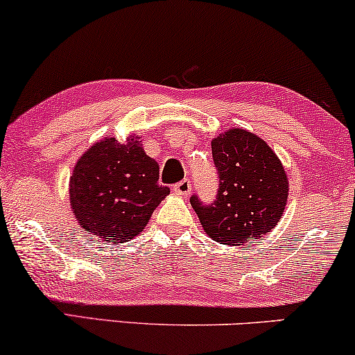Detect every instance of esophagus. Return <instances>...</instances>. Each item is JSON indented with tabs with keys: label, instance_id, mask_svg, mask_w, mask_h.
I'll return each mask as SVG.
<instances>
[{
	"label": "esophagus",
	"instance_id": "34e87169",
	"mask_svg": "<svg viewBox=\"0 0 355 355\" xmlns=\"http://www.w3.org/2000/svg\"><path fill=\"white\" fill-rule=\"evenodd\" d=\"M173 191L177 193V195H182V196L190 195V191H191V183H190V180H182V182L175 183V185H173Z\"/></svg>",
	"mask_w": 355,
	"mask_h": 355
}]
</instances>
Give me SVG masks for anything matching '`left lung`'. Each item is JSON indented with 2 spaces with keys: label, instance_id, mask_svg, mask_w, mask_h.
<instances>
[{
  "label": "left lung",
  "instance_id": "1",
  "mask_svg": "<svg viewBox=\"0 0 355 355\" xmlns=\"http://www.w3.org/2000/svg\"><path fill=\"white\" fill-rule=\"evenodd\" d=\"M211 150L219 175L216 200L203 205L196 195L190 198L205 232L227 245L263 237L280 221L288 200L280 159L263 139L239 128L214 137Z\"/></svg>",
  "mask_w": 355,
  "mask_h": 355
}]
</instances>
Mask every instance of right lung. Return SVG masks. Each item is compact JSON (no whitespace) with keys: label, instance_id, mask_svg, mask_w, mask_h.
<instances>
[{"label":"right lung","instance_id":"1","mask_svg":"<svg viewBox=\"0 0 355 355\" xmlns=\"http://www.w3.org/2000/svg\"><path fill=\"white\" fill-rule=\"evenodd\" d=\"M70 206L82 230L106 242H128L147 226L170 193L159 164L137 136L106 137L80 157L70 177Z\"/></svg>","mask_w":355,"mask_h":355}]
</instances>
